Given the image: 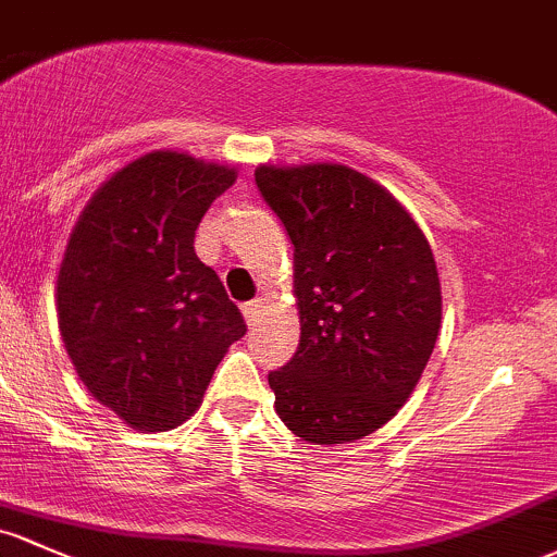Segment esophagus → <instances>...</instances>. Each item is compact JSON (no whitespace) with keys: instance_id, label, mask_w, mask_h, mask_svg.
Masks as SVG:
<instances>
[{"instance_id":"esophagus-1","label":"esophagus","mask_w":557,"mask_h":557,"mask_svg":"<svg viewBox=\"0 0 557 557\" xmlns=\"http://www.w3.org/2000/svg\"><path fill=\"white\" fill-rule=\"evenodd\" d=\"M260 310H262V300H260V297H257V300H249V302L242 305V313H244V319H247L249 326L255 324L257 315H260Z\"/></svg>"}]
</instances>
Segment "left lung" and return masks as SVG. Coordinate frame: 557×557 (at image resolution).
I'll use <instances>...</instances> for the list:
<instances>
[{"label": "left lung", "mask_w": 557, "mask_h": 557, "mask_svg": "<svg viewBox=\"0 0 557 557\" xmlns=\"http://www.w3.org/2000/svg\"><path fill=\"white\" fill-rule=\"evenodd\" d=\"M255 183L295 247L300 345L268 374L310 444L374 433L411 396L441 326V284L411 214L343 164L260 166Z\"/></svg>", "instance_id": "left-lung-1"}]
</instances>
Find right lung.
I'll use <instances>...</instances> for the list:
<instances>
[{"mask_svg":"<svg viewBox=\"0 0 557 557\" xmlns=\"http://www.w3.org/2000/svg\"><path fill=\"white\" fill-rule=\"evenodd\" d=\"M236 172L185 153L133 161L92 196L58 273V321L87 391L135 430L199 409L247 334L223 281L194 252L201 218Z\"/></svg>","mask_w":557,"mask_h":557,"instance_id":"obj_1","label":"right lung"}]
</instances>
